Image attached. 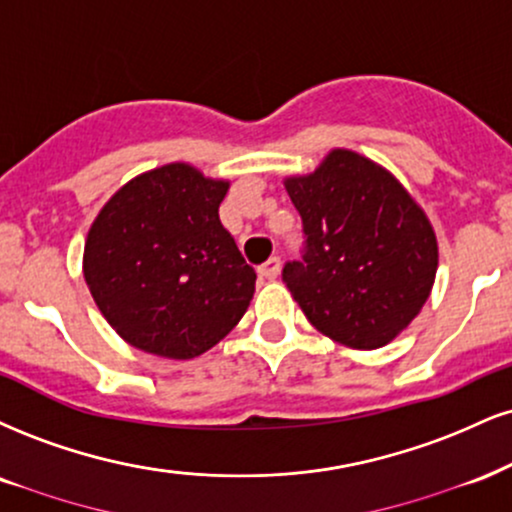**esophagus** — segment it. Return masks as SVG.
Listing matches in <instances>:
<instances>
[{
  "label": "esophagus",
  "instance_id": "34e87169",
  "mask_svg": "<svg viewBox=\"0 0 512 512\" xmlns=\"http://www.w3.org/2000/svg\"><path fill=\"white\" fill-rule=\"evenodd\" d=\"M279 272H281L279 257H269V260L260 267V276H262V279H267V281H274L276 276H279Z\"/></svg>",
  "mask_w": 512,
  "mask_h": 512
}]
</instances>
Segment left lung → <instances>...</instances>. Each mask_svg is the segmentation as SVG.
Segmentation results:
<instances>
[{"mask_svg": "<svg viewBox=\"0 0 512 512\" xmlns=\"http://www.w3.org/2000/svg\"><path fill=\"white\" fill-rule=\"evenodd\" d=\"M303 219V260L283 281L310 324L355 350L386 346L432 293L439 245L398 178L353 150H331L283 181Z\"/></svg>", "mask_w": 512, "mask_h": 512, "instance_id": "obj_1", "label": "left lung"}]
</instances>
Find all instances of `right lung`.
I'll use <instances>...</instances> for the list:
<instances>
[{"label":"right lung","mask_w":512,"mask_h":512,"mask_svg":"<svg viewBox=\"0 0 512 512\" xmlns=\"http://www.w3.org/2000/svg\"><path fill=\"white\" fill-rule=\"evenodd\" d=\"M229 181L174 162L135 176L92 221L83 276L123 341L190 360L217 346L255 293V269L219 221Z\"/></svg>","instance_id":"obj_1"}]
</instances>
